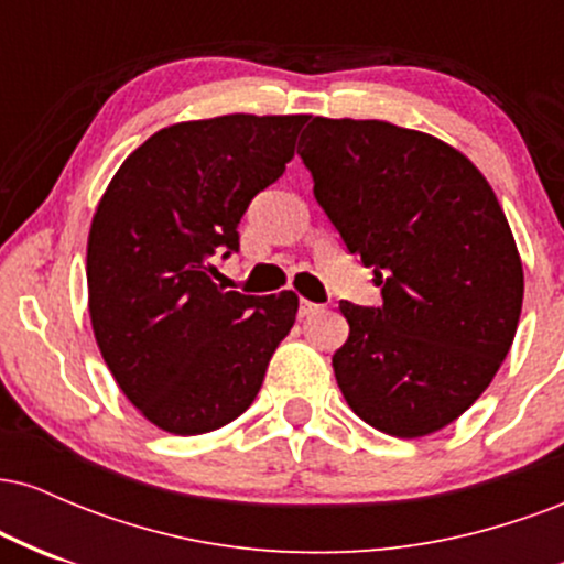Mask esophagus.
<instances>
[{"instance_id": "esophagus-1", "label": "esophagus", "mask_w": 564, "mask_h": 564, "mask_svg": "<svg viewBox=\"0 0 564 564\" xmlns=\"http://www.w3.org/2000/svg\"><path fill=\"white\" fill-rule=\"evenodd\" d=\"M318 310H321V304H315V302H310V300H302L300 302V318H307V315L318 313Z\"/></svg>"}]
</instances>
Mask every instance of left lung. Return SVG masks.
Masks as SVG:
<instances>
[{
  "instance_id": "left-lung-1",
  "label": "left lung",
  "mask_w": 564,
  "mask_h": 564,
  "mask_svg": "<svg viewBox=\"0 0 564 564\" xmlns=\"http://www.w3.org/2000/svg\"><path fill=\"white\" fill-rule=\"evenodd\" d=\"M296 153L384 296L339 304L336 384L373 430L440 432L488 390L522 313L525 273L494 187L448 142L379 119L315 116Z\"/></svg>"
}]
</instances>
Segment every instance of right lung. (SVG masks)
Masks as SVG:
<instances>
[{"label":"right lung","instance_id":"add662e5","mask_svg":"<svg viewBox=\"0 0 564 564\" xmlns=\"http://www.w3.org/2000/svg\"><path fill=\"white\" fill-rule=\"evenodd\" d=\"M310 116L228 113L159 129L124 159L87 238V307L119 390L172 435H204L254 403L300 310L212 281L238 223L281 177Z\"/></svg>","mask_w":564,"mask_h":564}]
</instances>
